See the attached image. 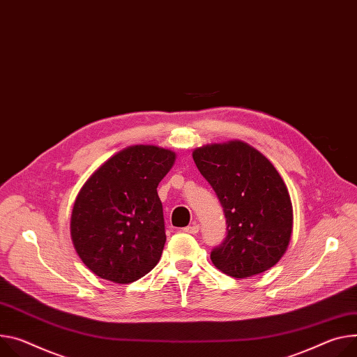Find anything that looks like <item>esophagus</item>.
Listing matches in <instances>:
<instances>
[{"label": "esophagus", "instance_id": "esophagus-1", "mask_svg": "<svg viewBox=\"0 0 357 357\" xmlns=\"http://www.w3.org/2000/svg\"><path fill=\"white\" fill-rule=\"evenodd\" d=\"M183 232L195 235V234H198V232H199V225H198V223H192V225L186 226V228H183Z\"/></svg>", "mask_w": 357, "mask_h": 357}]
</instances>
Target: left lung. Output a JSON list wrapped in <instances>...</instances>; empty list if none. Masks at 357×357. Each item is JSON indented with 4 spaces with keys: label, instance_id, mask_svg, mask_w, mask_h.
I'll return each instance as SVG.
<instances>
[{
    "label": "left lung",
    "instance_id": "obj_1",
    "mask_svg": "<svg viewBox=\"0 0 357 357\" xmlns=\"http://www.w3.org/2000/svg\"><path fill=\"white\" fill-rule=\"evenodd\" d=\"M192 156L228 225L225 241L211 252L212 264L236 279L275 266L290 242L294 209L269 159L241 141L206 145Z\"/></svg>",
    "mask_w": 357,
    "mask_h": 357
}]
</instances>
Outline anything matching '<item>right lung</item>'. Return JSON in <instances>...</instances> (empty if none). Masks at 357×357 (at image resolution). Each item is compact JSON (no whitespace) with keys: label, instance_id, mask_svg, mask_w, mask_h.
<instances>
[{"label":"right lung","instance_id":"add662e5","mask_svg":"<svg viewBox=\"0 0 357 357\" xmlns=\"http://www.w3.org/2000/svg\"><path fill=\"white\" fill-rule=\"evenodd\" d=\"M175 153L153 145L122 149L81 188L71 215V238L96 276L131 283L159 262L167 241L156 188Z\"/></svg>","mask_w":357,"mask_h":357}]
</instances>
